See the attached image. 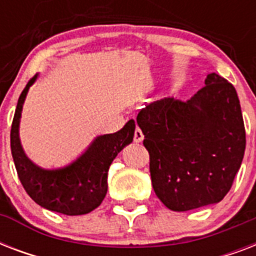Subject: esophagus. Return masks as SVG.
Instances as JSON below:
<instances>
[{
  "label": "esophagus",
  "instance_id": "esophagus-1",
  "mask_svg": "<svg viewBox=\"0 0 256 256\" xmlns=\"http://www.w3.org/2000/svg\"><path fill=\"white\" fill-rule=\"evenodd\" d=\"M142 140H144V132L140 128H136V132H134V142L140 144V142H142Z\"/></svg>",
  "mask_w": 256,
  "mask_h": 256
}]
</instances>
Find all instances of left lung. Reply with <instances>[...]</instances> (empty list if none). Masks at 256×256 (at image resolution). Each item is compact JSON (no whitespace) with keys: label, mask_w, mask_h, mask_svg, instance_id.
<instances>
[{"label":"left lung","mask_w":256,"mask_h":256,"mask_svg":"<svg viewBox=\"0 0 256 256\" xmlns=\"http://www.w3.org/2000/svg\"><path fill=\"white\" fill-rule=\"evenodd\" d=\"M190 100H154L136 116L152 188L172 211L220 202L242 164L246 132L236 90L216 73Z\"/></svg>","instance_id":"1"}]
</instances>
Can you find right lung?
I'll use <instances>...</instances> for the list:
<instances>
[{
  "label": "right lung",
  "instance_id": "obj_1",
  "mask_svg": "<svg viewBox=\"0 0 256 256\" xmlns=\"http://www.w3.org/2000/svg\"><path fill=\"white\" fill-rule=\"evenodd\" d=\"M36 74L18 98L14 112L10 148L18 178L34 202L46 210L65 215H84L100 206L108 192V172L118 152L132 142L136 122L130 120L114 134L98 136L72 164L60 168H42L32 162L20 140L22 106Z\"/></svg>",
  "mask_w": 256,
  "mask_h": 256
}]
</instances>
